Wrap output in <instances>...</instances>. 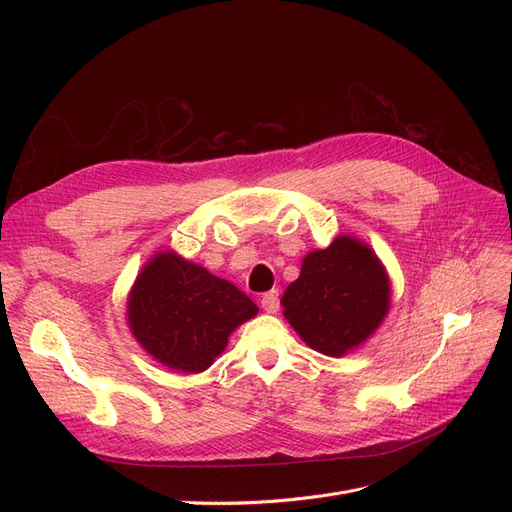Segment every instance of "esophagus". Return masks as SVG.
<instances>
[{
    "mask_svg": "<svg viewBox=\"0 0 512 512\" xmlns=\"http://www.w3.org/2000/svg\"><path fill=\"white\" fill-rule=\"evenodd\" d=\"M261 307L267 311V313H276L280 309V294L278 290H270L265 292L261 297Z\"/></svg>",
    "mask_w": 512,
    "mask_h": 512,
    "instance_id": "1",
    "label": "esophagus"
}]
</instances>
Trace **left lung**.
Wrapping results in <instances>:
<instances>
[{
    "instance_id": "1",
    "label": "left lung",
    "mask_w": 512,
    "mask_h": 512,
    "mask_svg": "<svg viewBox=\"0 0 512 512\" xmlns=\"http://www.w3.org/2000/svg\"><path fill=\"white\" fill-rule=\"evenodd\" d=\"M284 317L321 355L342 357L380 328L390 309L386 267L365 242L338 236L311 251L282 297Z\"/></svg>"
}]
</instances>
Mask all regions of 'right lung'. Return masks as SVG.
I'll return each mask as SVG.
<instances>
[{
    "label": "right lung",
    "mask_w": 512,
    "mask_h": 512,
    "mask_svg": "<svg viewBox=\"0 0 512 512\" xmlns=\"http://www.w3.org/2000/svg\"><path fill=\"white\" fill-rule=\"evenodd\" d=\"M257 305L228 280L174 251L157 253L128 294V326L145 351L182 373L205 371L228 336L257 315Z\"/></svg>",
    "instance_id": "add662e5"
}]
</instances>
